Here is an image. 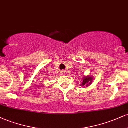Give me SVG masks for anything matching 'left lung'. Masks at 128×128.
<instances>
[{
    "label": "left lung",
    "instance_id": "8db88e82",
    "mask_svg": "<svg viewBox=\"0 0 128 128\" xmlns=\"http://www.w3.org/2000/svg\"><path fill=\"white\" fill-rule=\"evenodd\" d=\"M92 78L87 77V76H86V77H85L84 78H83V81H82V84H81L82 86H84L85 85H86V86H88L89 84H88V83H89V84H90L92 82Z\"/></svg>",
    "mask_w": 128,
    "mask_h": 128
}]
</instances>
